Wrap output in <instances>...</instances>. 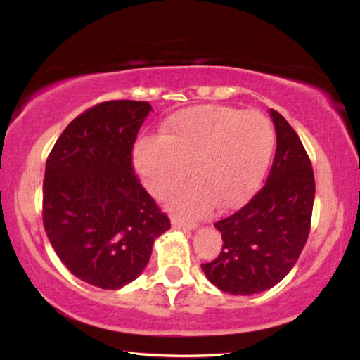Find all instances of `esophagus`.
<instances>
[{"mask_svg":"<svg viewBox=\"0 0 360 360\" xmlns=\"http://www.w3.org/2000/svg\"><path fill=\"white\" fill-rule=\"evenodd\" d=\"M172 225L174 229H182V230H193L195 227H197V224L195 222H186L176 216L172 217Z\"/></svg>","mask_w":360,"mask_h":360,"instance_id":"obj_1","label":"esophagus"}]
</instances>
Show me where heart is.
<instances>
[{
	"mask_svg": "<svg viewBox=\"0 0 360 360\" xmlns=\"http://www.w3.org/2000/svg\"><path fill=\"white\" fill-rule=\"evenodd\" d=\"M275 149L271 122L257 111L202 105L173 114L163 136H141L133 148V165L154 197L176 188L173 208L197 217L212 203L225 210L241 203L265 174Z\"/></svg>",
	"mask_w": 360,
	"mask_h": 360,
	"instance_id": "heart-1",
	"label": "heart"
}]
</instances>
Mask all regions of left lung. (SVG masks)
Returning a JSON list of instances; mask_svg holds the SVG:
<instances>
[{
    "instance_id": "obj_1",
    "label": "left lung",
    "mask_w": 360,
    "mask_h": 360,
    "mask_svg": "<svg viewBox=\"0 0 360 360\" xmlns=\"http://www.w3.org/2000/svg\"><path fill=\"white\" fill-rule=\"evenodd\" d=\"M276 152L265 186L214 227L222 251L202 264L206 278L233 295L259 294L276 285L300 257L311 229L314 173L300 138L270 109Z\"/></svg>"
}]
</instances>
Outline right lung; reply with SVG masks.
<instances>
[{
	"instance_id": "obj_1",
	"label": "right lung",
	"mask_w": 360,
	"mask_h": 360,
	"mask_svg": "<svg viewBox=\"0 0 360 360\" xmlns=\"http://www.w3.org/2000/svg\"><path fill=\"white\" fill-rule=\"evenodd\" d=\"M152 106L112 100L63 130L46 160L42 224L63 265L82 281L120 289L148 265L169 219L133 169V144Z\"/></svg>"
}]
</instances>
